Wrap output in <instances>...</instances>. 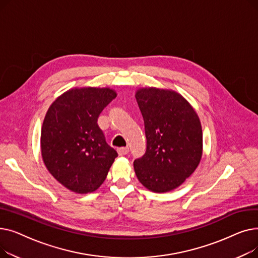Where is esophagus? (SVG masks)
<instances>
[{
	"instance_id": "esophagus-1",
	"label": "esophagus",
	"mask_w": 258,
	"mask_h": 258,
	"mask_svg": "<svg viewBox=\"0 0 258 258\" xmlns=\"http://www.w3.org/2000/svg\"><path fill=\"white\" fill-rule=\"evenodd\" d=\"M128 152H130V148H128L127 146H125V147H119V148H118V154H119L120 156H124V155H126Z\"/></svg>"
}]
</instances>
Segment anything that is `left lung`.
Masks as SVG:
<instances>
[{
    "instance_id": "1",
    "label": "left lung",
    "mask_w": 258,
    "mask_h": 258,
    "mask_svg": "<svg viewBox=\"0 0 258 258\" xmlns=\"http://www.w3.org/2000/svg\"><path fill=\"white\" fill-rule=\"evenodd\" d=\"M136 99L144 120L146 152L134 161L135 172L154 192L173 190L190 177L201 161L200 119L174 91L143 88L136 92Z\"/></svg>"
}]
</instances>
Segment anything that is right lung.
Listing matches in <instances>:
<instances>
[{"label":"right lung","instance_id":"1","mask_svg":"<svg viewBox=\"0 0 258 258\" xmlns=\"http://www.w3.org/2000/svg\"><path fill=\"white\" fill-rule=\"evenodd\" d=\"M116 96L108 88H75L60 95L45 116L40 135L44 163L54 178L76 194L96 190L118 156L97 123Z\"/></svg>","mask_w":258,"mask_h":258}]
</instances>
